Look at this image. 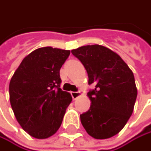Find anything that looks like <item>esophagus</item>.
Masks as SVG:
<instances>
[{
  "label": "esophagus",
  "mask_w": 151,
  "mask_h": 151,
  "mask_svg": "<svg viewBox=\"0 0 151 151\" xmlns=\"http://www.w3.org/2000/svg\"><path fill=\"white\" fill-rule=\"evenodd\" d=\"M71 96H72V99L73 100H76L77 98H79L81 96V92H71Z\"/></svg>",
  "instance_id": "obj_1"
}]
</instances>
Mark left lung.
I'll list each match as a JSON object with an SVG mask.
<instances>
[{
  "mask_svg": "<svg viewBox=\"0 0 151 151\" xmlns=\"http://www.w3.org/2000/svg\"><path fill=\"white\" fill-rule=\"evenodd\" d=\"M71 53L84 65L88 84L90 109L81 115L87 133L95 139H107L119 134L130 119L137 97L134 76L123 59L102 45H87Z\"/></svg>",
  "mask_w": 151,
  "mask_h": 151,
  "instance_id": "left-lung-1",
  "label": "left lung"
}]
</instances>
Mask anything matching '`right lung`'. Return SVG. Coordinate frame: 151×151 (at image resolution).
<instances>
[{"label":"right lung","instance_id":"obj_1","mask_svg":"<svg viewBox=\"0 0 151 151\" xmlns=\"http://www.w3.org/2000/svg\"><path fill=\"white\" fill-rule=\"evenodd\" d=\"M70 50L44 47L21 62L9 82V101L21 127L31 136L46 139L61 127L71 96L60 88V69Z\"/></svg>","mask_w":151,"mask_h":151}]
</instances>
